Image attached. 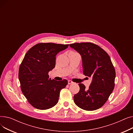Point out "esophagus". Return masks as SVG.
I'll use <instances>...</instances> for the list:
<instances>
[{"label": "esophagus", "instance_id": "esophagus-1", "mask_svg": "<svg viewBox=\"0 0 133 133\" xmlns=\"http://www.w3.org/2000/svg\"><path fill=\"white\" fill-rule=\"evenodd\" d=\"M68 84H73V83H74V82L71 80H68Z\"/></svg>", "mask_w": 133, "mask_h": 133}]
</instances>
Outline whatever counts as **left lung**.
<instances>
[{"instance_id": "8db88e82", "label": "left lung", "mask_w": 133, "mask_h": 133, "mask_svg": "<svg viewBox=\"0 0 133 133\" xmlns=\"http://www.w3.org/2000/svg\"><path fill=\"white\" fill-rule=\"evenodd\" d=\"M82 58L83 73L92 78L88 88L79 83V92L74 95V101L80 108L94 110L107 101L115 86V71L108 54L99 46L91 43L69 45Z\"/></svg>"}]
</instances>
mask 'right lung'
Instances as JSON below:
<instances>
[{
  "instance_id": "add662e5",
  "label": "right lung",
  "mask_w": 133,
  "mask_h": 133,
  "mask_svg": "<svg viewBox=\"0 0 133 133\" xmlns=\"http://www.w3.org/2000/svg\"><path fill=\"white\" fill-rule=\"evenodd\" d=\"M68 47V44L40 43L25 54L19 67V80L23 94L34 108L47 109L58 103L60 90L68 81L52 80L48 72L55 67L57 54Z\"/></svg>"
}]
</instances>
